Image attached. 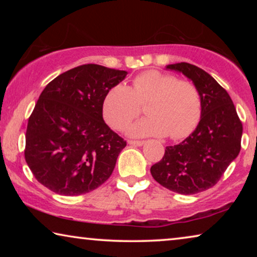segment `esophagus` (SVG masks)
<instances>
[{
	"mask_svg": "<svg viewBox=\"0 0 257 257\" xmlns=\"http://www.w3.org/2000/svg\"><path fill=\"white\" fill-rule=\"evenodd\" d=\"M128 144L132 146H143L145 142H143V140H128Z\"/></svg>",
	"mask_w": 257,
	"mask_h": 257,
	"instance_id": "obj_1",
	"label": "esophagus"
}]
</instances>
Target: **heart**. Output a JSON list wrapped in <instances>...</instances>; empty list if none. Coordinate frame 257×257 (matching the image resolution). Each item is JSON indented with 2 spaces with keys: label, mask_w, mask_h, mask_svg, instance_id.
Wrapping results in <instances>:
<instances>
[{
  "label": "heart",
  "mask_w": 257,
  "mask_h": 257,
  "mask_svg": "<svg viewBox=\"0 0 257 257\" xmlns=\"http://www.w3.org/2000/svg\"><path fill=\"white\" fill-rule=\"evenodd\" d=\"M149 117L133 124L128 135L136 138L165 137L182 139L198 126L202 112L201 96L194 84L170 73L149 70L137 75L131 86L111 87L103 99L105 121L118 131L125 130L146 104Z\"/></svg>",
  "instance_id": "1"
}]
</instances>
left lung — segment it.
Wrapping results in <instances>:
<instances>
[{
	"mask_svg": "<svg viewBox=\"0 0 257 257\" xmlns=\"http://www.w3.org/2000/svg\"><path fill=\"white\" fill-rule=\"evenodd\" d=\"M198 87L202 112L198 126L184 142L167 146L151 167L154 180L179 194H196L213 187L241 150L242 122L229 94L209 73L189 63L170 64Z\"/></svg>",
	"mask_w": 257,
	"mask_h": 257,
	"instance_id": "left-lung-1",
	"label": "left lung"
}]
</instances>
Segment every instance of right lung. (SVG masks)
<instances>
[{"instance_id": "1", "label": "right lung", "mask_w": 257, "mask_h": 257, "mask_svg": "<svg viewBox=\"0 0 257 257\" xmlns=\"http://www.w3.org/2000/svg\"><path fill=\"white\" fill-rule=\"evenodd\" d=\"M126 75L84 64L45 86L28 120L24 150L40 184L61 195H80L110 178L126 142L105 124L103 99Z\"/></svg>"}]
</instances>
